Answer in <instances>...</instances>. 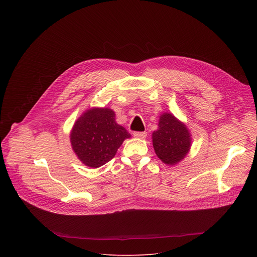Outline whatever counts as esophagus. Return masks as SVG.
I'll use <instances>...</instances> for the list:
<instances>
[{
	"mask_svg": "<svg viewBox=\"0 0 257 257\" xmlns=\"http://www.w3.org/2000/svg\"><path fill=\"white\" fill-rule=\"evenodd\" d=\"M146 132H134L133 133V135H134V137H136V138H140V139H143V138H145L146 137Z\"/></svg>",
	"mask_w": 257,
	"mask_h": 257,
	"instance_id": "1",
	"label": "esophagus"
}]
</instances>
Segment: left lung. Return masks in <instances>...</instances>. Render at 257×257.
<instances>
[{
  "label": "left lung",
  "instance_id": "left-lung-1",
  "mask_svg": "<svg viewBox=\"0 0 257 257\" xmlns=\"http://www.w3.org/2000/svg\"><path fill=\"white\" fill-rule=\"evenodd\" d=\"M153 144L158 158L167 165H176L188 154L191 135L186 125L170 113L162 114L159 129L153 133Z\"/></svg>",
  "mask_w": 257,
  "mask_h": 257
}]
</instances>
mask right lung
I'll return each mask as SVG.
<instances>
[{"label": "right lung", "instance_id": "add662e5", "mask_svg": "<svg viewBox=\"0 0 257 257\" xmlns=\"http://www.w3.org/2000/svg\"><path fill=\"white\" fill-rule=\"evenodd\" d=\"M115 112L106 107L87 109L70 134L72 149L87 167L99 168L111 161L129 132L115 121Z\"/></svg>", "mask_w": 257, "mask_h": 257}]
</instances>
